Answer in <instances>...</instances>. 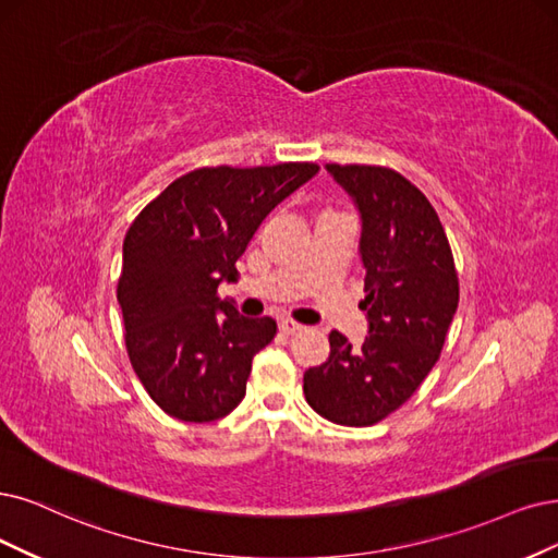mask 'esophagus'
Masks as SVG:
<instances>
[{"label":"esophagus","mask_w":558,"mask_h":558,"mask_svg":"<svg viewBox=\"0 0 558 558\" xmlns=\"http://www.w3.org/2000/svg\"><path fill=\"white\" fill-rule=\"evenodd\" d=\"M280 331L284 333V336H294V333H299V331H303V324H299V322H294V319H280Z\"/></svg>","instance_id":"esophagus-1"}]
</instances>
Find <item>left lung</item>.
<instances>
[{"label":"left lung","instance_id":"8db88e82","mask_svg":"<svg viewBox=\"0 0 558 558\" xmlns=\"http://www.w3.org/2000/svg\"><path fill=\"white\" fill-rule=\"evenodd\" d=\"M326 170L354 197L361 220V257L369 333L354 349L331 331L328 361L305 369L307 404L326 421L367 427L393 414L439 361L458 311L456 259L435 206L400 172L381 165Z\"/></svg>","mask_w":558,"mask_h":558}]
</instances>
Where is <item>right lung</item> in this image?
Segmentation results:
<instances>
[{"label": "right lung", "mask_w": 558, "mask_h": 558, "mask_svg": "<svg viewBox=\"0 0 558 558\" xmlns=\"http://www.w3.org/2000/svg\"><path fill=\"white\" fill-rule=\"evenodd\" d=\"M317 172V162L197 168L129 227L117 282L123 340L137 379L168 416L209 423L243 400L253 356L278 326L239 315L218 284L236 280V259L262 220Z\"/></svg>", "instance_id": "obj_1"}]
</instances>
